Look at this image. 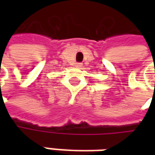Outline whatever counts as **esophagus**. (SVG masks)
I'll use <instances>...</instances> for the list:
<instances>
[{
    "label": "esophagus",
    "mask_w": 155,
    "mask_h": 155,
    "mask_svg": "<svg viewBox=\"0 0 155 155\" xmlns=\"http://www.w3.org/2000/svg\"><path fill=\"white\" fill-rule=\"evenodd\" d=\"M82 66H83V64H82V63H77V64H76V67L80 68V67H82Z\"/></svg>",
    "instance_id": "esophagus-1"
}]
</instances>
